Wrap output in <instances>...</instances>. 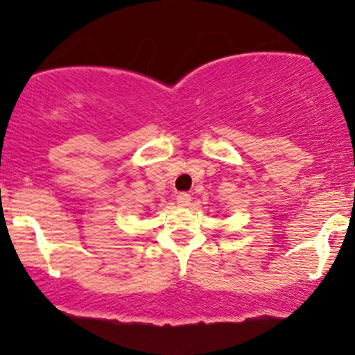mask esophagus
Masks as SVG:
<instances>
[{
	"label": "esophagus",
	"instance_id": "esophagus-1",
	"mask_svg": "<svg viewBox=\"0 0 355 355\" xmlns=\"http://www.w3.org/2000/svg\"><path fill=\"white\" fill-rule=\"evenodd\" d=\"M191 202V197L189 193H178L177 195V203L178 207H189Z\"/></svg>",
	"mask_w": 355,
	"mask_h": 355
}]
</instances>
